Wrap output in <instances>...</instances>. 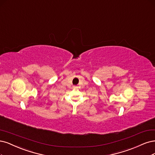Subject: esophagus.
<instances>
[{"label": "esophagus", "instance_id": "esophagus-1", "mask_svg": "<svg viewBox=\"0 0 155 155\" xmlns=\"http://www.w3.org/2000/svg\"><path fill=\"white\" fill-rule=\"evenodd\" d=\"M73 88H76V87H75V86H74V87H73Z\"/></svg>", "mask_w": 155, "mask_h": 155}]
</instances>
